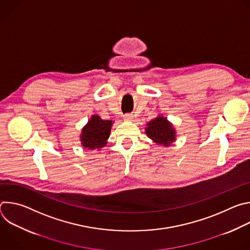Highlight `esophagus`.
I'll list each match as a JSON object with an SVG mask.
<instances>
[{
  "mask_svg": "<svg viewBox=\"0 0 250 250\" xmlns=\"http://www.w3.org/2000/svg\"><path fill=\"white\" fill-rule=\"evenodd\" d=\"M124 119H125V121H132L133 115H132V114H126V115L124 116Z\"/></svg>",
  "mask_w": 250,
  "mask_h": 250,
  "instance_id": "esophagus-1",
  "label": "esophagus"
}]
</instances>
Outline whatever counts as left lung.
Instances as JSON below:
<instances>
[{"instance_id": "left-lung-1", "label": "left lung", "mask_w": 250, "mask_h": 250, "mask_svg": "<svg viewBox=\"0 0 250 250\" xmlns=\"http://www.w3.org/2000/svg\"><path fill=\"white\" fill-rule=\"evenodd\" d=\"M146 132L155 144L163 146H169L176 139V131L172 124L160 116L147 123Z\"/></svg>"}]
</instances>
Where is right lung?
<instances>
[{
  "label": "right lung",
  "instance_id": "1",
  "mask_svg": "<svg viewBox=\"0 0 250 250\" xmlns=\"http://www.w3.org/2000/svg\"><path fill=\"white\" fill-rule=\"evenodd\" d=\"M112 125V121H104L98 115L92 116L88 124L82 128L81 145L92 150L104 147L110 136Z\"/></svg>",
  "mask_w": 250,
  "mask_h": 250
}]
</instances>
